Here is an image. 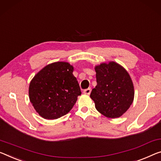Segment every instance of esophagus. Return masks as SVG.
<instances>
[{"label":"esophagus","mask_w":161,"mask_h":161,"mask_svg":"<svg viewBox=\"0 0 161 161\" xmlns=\"http://www.w3.org/2000/svg\"><path fill=\"white\" fill-rule=\"evenodd\" d=\"M91 92V89L89 88H87V89H85V90L83 91V93H85V94H87V95H89Z\"/></svg>","instance_id":"esophagus-1"}]
</instances>
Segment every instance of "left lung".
<instances>
[{"mask_svg":"<svg viewBox=\"0 0 161 161\" xmlns=\"http://www.w3.org/2000/svg\"><path fill=\"white\" fill-rule=\"evenodd\" d=\"M96 85L91 93L98 112L117 118L127 112L134 100V86L129 73L115 62L95 67Z\"/></svg>","mask_w":161,"mask_h":161,"instance_id":"8db88e82","label":"left lung"}]
</instances>
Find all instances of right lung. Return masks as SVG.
I'll return each mask as SVG.
<instances>
[{
    "mask_svg": "<svg viewBox=\"0 0 161 161\" xmlns=\"http://www.w3.org/2000/svg\"><path fill=\"white\" fill-rule=\"evenodd\" d=\"M73 67L65 62L47 65L29 84V96L34 109L46 119H56L72 109L81 94Z\"/></svg>",
    "mask_w": 161,
    "mask_h": 161,
    "instance_id": "right-lung-1",
    "label": "right lung"
}]
</instances>
